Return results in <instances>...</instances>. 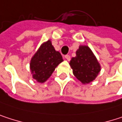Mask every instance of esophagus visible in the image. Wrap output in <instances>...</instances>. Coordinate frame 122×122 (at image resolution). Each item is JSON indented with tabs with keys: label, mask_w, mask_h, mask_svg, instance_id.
Masks as SVG:
<instances>
[{
	"label": "esophagus",
	"mask_w": 122,
	"mask_h": 122,
	"mask_svg": "<svg viewBox=\"0 0 122 122\" xmlns=\"http://www.w3.org/2000/svg\"><path fill=\"white\" fill-rule=\"evenodd\" d=\"M65 58L67 61H70V56L68 55H65Z\"/></svg>",
	"instance_id": "esophagus-1"
}]
</instances>
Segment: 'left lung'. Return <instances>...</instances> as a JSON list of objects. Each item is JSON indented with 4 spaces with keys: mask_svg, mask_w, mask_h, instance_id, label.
Segmentation results:
<instances>
[{
    "mask_svg": "<svg viewBox=\"0 0 122 122\" xmlns=\"http://www.w3.org/2000/svg\"><path fill=\"white\" fill-rule=\"evenodd\" d=\"M70 65L76 78L82 84L92 82L101 70V67L91 49L86 45H80L72 57Z\"/></svg>",
    "mask_w": 122,
    "mask_h": 122,
    "instance_id": "1",
    "label": "left lung"
}]
</instances>
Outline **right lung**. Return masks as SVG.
Segmentation results:
<instances>
[{"label": "right lung", "instance_id": "obj_1", "mask_svg": "<svg viewBox=\"0 0 122 122\" xmlns=\"http://www.w3.org/2000/svg\"><path fill=\"white\" fill-rule=\"evenodd\" d=\"M62 61L61 54L55 50L50 40L42 43L30 60L33 79L40 83L45 82Z\"/></svg>", "mask_w": 122, "mask_h": 122}]
</instances>
